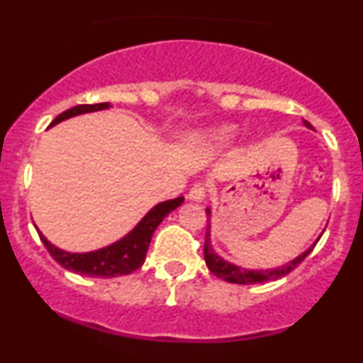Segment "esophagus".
Returning <instances> with one entry per match:
<instances>
[{
    "mask_svg": "<svg viewBox=\"0 0 363 363\" xmlns=\"http://www.w3.org/2000/svg\"><path fill=\"white\" fill-rule=\"evenodd\" d=\"M205 196H207V189H205L203 184H195L188 193V199L193 200V202H203Z\"/></svg>",
    "mask_w": 363,
    "mask_h": 363,
    "instance_id": "obj_1",
    "label": "esophagus"
}]
</instances>
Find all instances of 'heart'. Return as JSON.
Wrapping results in <instances>:
<instances>
[{"label":"heart","instance_id":"heart-1","mask_svg":"<svg viewBox=\"0 0 363 363\" xmlns=\"http://www.w3.org/2000/svg\"><path fill=\"white\" fill-rule=\"evenodd\" d=\"M235 137V126H232V124H223V126L211 128V130L195 135L193 137V144L202 149H207V151H223L228 145H232Z\"/></svg>","mask_w":363,"mask_h":363}]
</instances>
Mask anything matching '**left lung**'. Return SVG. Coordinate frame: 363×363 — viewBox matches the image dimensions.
I'll list each match as a JSON object with an SVG mask.
<instances>
[{
    "label": "left lung",
    "mask_w": 363,
    "mask_h": 363,
    "mask_svg": "<svg viewBox=\"0 0 363 363\" xmlns=\"http://www.w3.org/2000/svg\"><path fill=\"white\" fill-rule=\"evenodd\" d=\"M303 126L309 128V130H313V124L307 123V121H303ZM205 212H207V218H208L207 235H205V244H203L205 263H207L208 270H211L216 277L228 281V283H235V284L267 283V281H276V279H279V277H284L286 274H290L296 265H300V263H302L307 256H309V252L314 250V246H316L318 240H320V237L323 235V232H325L323 230V232L318 235V239L314 240V242L311 244L306 251L300 252L296 258L290 259V262L284 263V265L274 267V269H244V267L228 262V259H225L223 256H219L218 252L214 251V247H212V242H211V216H212L211 207L205 208Z\"/></svg>",
    "instance_id": "obj_1"
}]
</instances>
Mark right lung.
<instances>
[{"label": "right lung", "mask_w": 363, "mask_h": 363, "mask_svg": "<svg viewBox=\"0 0 363 363\" xmlns=\"http://www.w3.org/2000/svg\"><path fill=\"white\" fill-rule=\"evenodd\" d=\"M111 108V104H94V105H77V107L68 108L63 113L56 117L50 123L49 128L56 126L61 121H67L69 117L80 116V113H89L98 111H107ZM184 203V196H177L174 200H167V202L156 203L137 225L133 230L121 237L116 242L108 244V246L100 247V250L87 251V252H69L54 246L50 240L45 239L42 232L38 230V235L42 239L43 246L50 252L54 259L65 267L67 270L80 274V276L89 277H117L131 274L133 270L140 269L142 263L145 262V255H147L149 244H151L152 233L158 228V225L175 211L177 207Z\"/></svg>", "instance_id": "1"}]
</instances>
